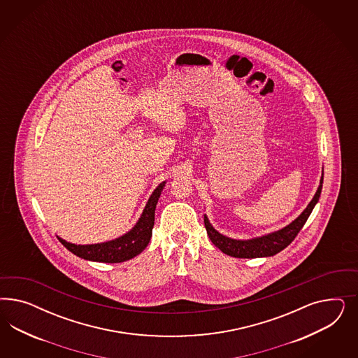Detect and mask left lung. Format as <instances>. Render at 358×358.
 Masks as SVG:
<instances>
[{
	"label": "left lung",
	"mask_w": 358,
	"mask_h": 358,
	"mask_svg": "<svg viewBox=\"0 0 358 358\" xmlns=\"http://www.w3.org/2000/svg\"><path fill=\"white\" fill-rule=\"evenodd\" d=\"M323 187V174L320 178V185L315 193L313 201L308 203V206L304 208L303 213L292 222L289 226L278 229L275 232H271L269 235L261 236V238H250V240H235L229 238L222 234H219L215 228L213 227L205 215V227L207 235L213 244L226 253L228 256L238 257V259H255V257H269L274 256L282 250H285L295 236L299 234L304 223L313 213L315 205L319 201V196Z\"/></svg>",
	"instance_id": "1"
}]
</instances>
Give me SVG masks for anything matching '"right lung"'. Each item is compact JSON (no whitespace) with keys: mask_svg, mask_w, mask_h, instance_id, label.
I'll return each mask as SVG.
<instances>
[{"mask_svg":"<svg viewBox=\"0 0 358 358\" xmlns=\"http://www.w3.org/2000/svg\"><path fill=\"white\" fill-rule=\"evenodd\" d=\"M165 182L159 185L152 193L147 205L143 210V214L139 217L135 227L120 238L101 243V244H89V245H77L68 243L63 238L59 241L64 245L66 250L72 252L84 260L97 261V262H123L131 260L138 256L145 247L148 245L152 236V228L155 224V210L160 194L163 192Z\"/></svg>","mask_w":358,"mask_h":358,"instance_id":"obj_1","label":"right lung"}]
</instances>
